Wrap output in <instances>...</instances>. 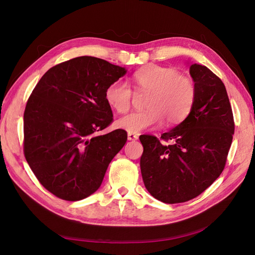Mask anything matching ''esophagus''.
Masks as SVG:
<instances>
[{"label":"esophagus","instance_id":"obj_1","mask_svg":"<svg viewBox=\"0 0 255 255\" xmlns=\"http://www.w3.org/2000/svg\"><path fill=\"white\" fill-rule=\"evenodd\" d=\"M127 137H128V140H135V139L138 138V135H137V134H134V133H130V132H129Z\"/></svg>","mask_w":255,"mask_h":255}]
</instances>
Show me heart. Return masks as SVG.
<instances>
[{"label": "heart", "mask_w": 255, "mask_h": 255, "mask_svg": "<svg viewBox=\"0 0 255 255\" xmlns=\"http://www.w3.org/2000/svg\"><path fill=\"white\" fill-rule=\"evenodd\" d=\"M131 85L137 93H146L144 109L120 118L117 126L130 133L159 126L175 125L189 115L195 101L196 87L191 77L179 73L171 67L148 65L131 77ZM105 100L119 114L128 112L132 91L122 83L111 84L105 90Z\"/></svg>", "instance_id": "heart-1"}]
</instances>
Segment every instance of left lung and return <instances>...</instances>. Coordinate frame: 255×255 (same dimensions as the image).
<instances>
[{"mask_svg": "<svg viewBox=\"0 0 255 255\" xmlns=\"http://www.w3.org/2000/svg\"><path fill=\"white\" fill-rule=\"evenodd\" d=\"M189 72L196 96L188 117L160 138L139 136L144 186L165 204L188 202L214 183L225 166L235 131L222 80L203 65L192 64ZM168 140L169 145L163 142Z\"/></svg>", "mask_w": 255, "mask_h": 255, "instance_id": "8db88e82", "label": "left lung"}]
</instances>
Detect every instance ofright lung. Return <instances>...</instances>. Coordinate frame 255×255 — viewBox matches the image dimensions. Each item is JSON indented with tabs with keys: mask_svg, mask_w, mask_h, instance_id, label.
Wrapping results in <instances>:
<instances>
[{
	"mask_svg": "<svg viewBox=\"0 0 255 255\" xmlns=\"http://www.w3.org/2000/svg\"><path fill=\"white\" fill-rule=\"evenodd\" d=\"M95 57H77L50 68L39 80L23 114V153L50 193L76 202L95 192L127 132L96 135L113 122L105 90L126 74Z\"/></svg>",
	"mask_w": 255,
	"mask_h": 255,
	"instance_id": "obj_1",
	"label": "right lung"
}]
</instances>
